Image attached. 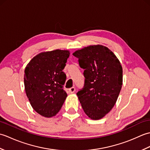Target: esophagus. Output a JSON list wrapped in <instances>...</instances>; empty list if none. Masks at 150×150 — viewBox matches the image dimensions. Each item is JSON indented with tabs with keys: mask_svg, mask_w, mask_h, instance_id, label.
Returning <instances> with one entry per match:
<instances>
[{
	"mask_svg": "<svg viewBox=\"0 0 150 150\" xmlns=\"http://www.w3.org/2000/svg\"><path fill=\"white\" fill-rule=\"evenodd\" d=\"M69 93H74V92L75 91V88L74 87H72V88H69Z\"/></svg>",
	"mask_w": 150,
	"mask_h": 150,
	"instance_id": "1",
	"label": "esophagus"
}]
</instances>
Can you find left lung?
Segmentation results:
<instances>
[{
  "label": "left lung",
  "instance_id": "left-lung-1",
  "mask_svg": "<svg viewBox=\"0 0 150 150\" xmlns=\"http://www.w3.org/2000/svg\"><path fill=\"white\" fill-rule=\"evenodd\" d=\"M84 69L83 88L77 95L84 113L98 120L115 104L122 85V68L116 55L103 45H91L73 53Z\"/></svg>",
  "mask_w": 150,
  "mask_h": 150
}]
</instances>
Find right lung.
<instances>
[{"label": "right lung", "instance_id": "1", "mask_svg": "<svg viewBox=\"0 0 150 150\" xmlns=\"http://www.w3.org/2000/svg\"><path fill=\"white\" fill-rule=\"evenodd\" d=\"M69 51L55 50L35 56L24 70V88L31 106L40 115L50 118L61 109L67 97L63 90Z\"/></svg>", "mask_w": 150, "mask_h": 150}]
</instances>
